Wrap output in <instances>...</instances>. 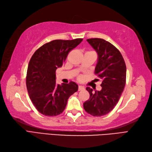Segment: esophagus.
I'll use <instances>...</instances> for the list:
<instances>
[{
	"mask_svg": "<svg viewBox=\"0 0 152 152\" xmlns=\"http://www.w3.org/2000/svg\"><path fill=\"white\" fill-rule=\"evenodd\" d=\"M83 90H85V87H84V86L79 85V88H78V91H83Z\"/></svg>",
	"mask_w": 152,
	"mask_h": 152,
	"instance_id": "esophagus-1",
	"label": "esophagus"
}]
</instances>
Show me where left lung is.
Instances as JSON below:
<instances>
[{
	"label": "left lung",
	"mask_w": 152,
	"mask_h": 152,
	"mask_svg": "<svg viewBox=\"0 0 152 152\" xmlns=\"http://www.w3.org/2000/svg\"><path fill=\"white\" fill-rule=\"evenodd\" d=\"M86 41L98 54L95 74L102 82L100 91L86 88L90 98L83 107L91 115L100 117L110 113L118 103L126 83V65L119 50L110 42L98 38Z\"/></svg>",
	"instance_id": "1"
}]
</instances>
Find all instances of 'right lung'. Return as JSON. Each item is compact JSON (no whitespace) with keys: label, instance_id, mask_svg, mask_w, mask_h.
Instances as JSON below:
<instances>
[{"label":"right lung","instance_id":"1","mask_svg":"<svg viewBox=\"0 0 152 152\" xmlns=\"http://www.w3.org/2000/svg\"><path fill=\"white\" fill-rule=\"evenodd\" d=\"M83 39L54 40L35 52L29 62L26 76L27 92L37 111L42 115L56 116L66 108L68 98L78 90V85L56 83V70L62 66L69 52Z\"/></svg>","mask_w":152,"mask_h":152}]
</instances>
